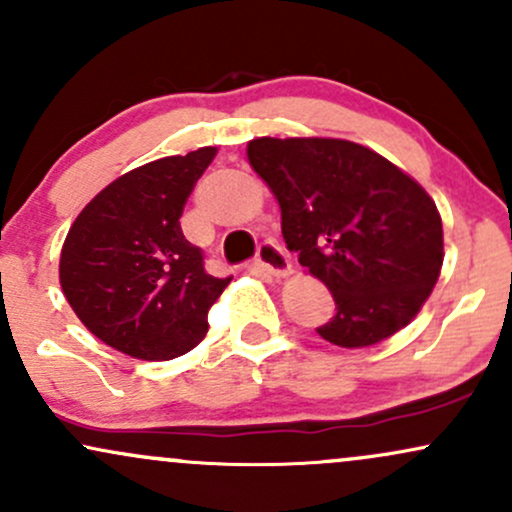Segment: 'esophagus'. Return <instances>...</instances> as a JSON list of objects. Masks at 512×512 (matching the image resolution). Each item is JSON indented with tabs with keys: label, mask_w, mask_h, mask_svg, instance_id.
<instances>
[{
	"label": "esophagus",
	"mask_w": 512,
	"mask_h": 512,
	"mask_svg": "<svg viewBox=\"0 0 512 512\" xmlns=\"http://www.w3.org/2000/svg\"><path fill=\"white\" fill-rule=\"evenodd\" d=\"M257 267L264 269L267 274L276 276V279H284V276H289L293 272L289 257L281 252V248L276 243H262L260 250H257Z\"/></svg>",
	"instance_id": "esophagus-1"
}]
</instances>
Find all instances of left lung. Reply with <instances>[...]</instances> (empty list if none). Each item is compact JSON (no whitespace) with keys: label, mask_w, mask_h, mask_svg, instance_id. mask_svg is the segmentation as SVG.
I'll return each mask as SVG.
<instances>
[{"label":"left lung","mask_w":512,"mask_h":512,"mask_svg":"<svg viewBox=\"0 0 512 512\" xmlns=\"http://www.w3.org/2000/svg\"><path fill=\"white\" fill-rule=\"evenodd\" d=\"M252 170L281 209V233L337 315L317 334L342 349L409 325L443 269V221L431 195L378 151L332 137H257Z\"/></svg>","instance_id":"8db88e82"}]
</instances>
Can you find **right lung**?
Here are the masks:
<instances>
[{"label":"right lung","instance_id":"right-lung-1","mask_svg":"<svg viewBox=\"0 0 512 512\" xmlns=\"http://www.w3.org/2000/svg\"><path fill=\"white\" fill-rule=\"evenodd\" d=\"M216 146L166 156L103 187L76 216L60 255V286L84 327L139 361L187 354L233 276L204 272L180 216Z\"/></svg>","mask_w":512,"mask_h":512}]
</instances>
